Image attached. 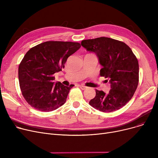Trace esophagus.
Returning <instances> with one entry per match:
<instances>
[{
	"label": "esophagus",
	"mask_w": 158,
	"mask_h": 158,
	"mask_svg": "<svg viewBox=\"0 0 158 158\" xmlns=\"http://www.w3.org/2000/svg\"><path fill=\"white\" fill-rule=\"evenodd\" d=\"M79 87H80V88H81V89H82V90L86 89L87 88V86H84V85H79Z\"/></svg>",
	"instance_id": "obj_1"
}]
</instances>
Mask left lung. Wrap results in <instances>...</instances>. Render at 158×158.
I'll list each match as a JSON object with an SVG mask.
<instances>
[{
	"mask_svg": "<svg viewBox=\"0 0 158 158\" xmlns=\"http://www.w3.org/2000/svg\"><path fill=\"white\" fill-rule=\"evenodd\" d=\"M82 46L95 52L102 66L100 76L110 79L108 94L95 89L89 104L102 112L117 111L134 95L139 82V64L131 48L123 41L107 37L85 40ZM107 81V80H106Z\"/></svg>",
	"mask_w": 158,
	"mask_h": 158,
	"instance_id": "obj_1",
	"label": "left lung"
}]
</instances>
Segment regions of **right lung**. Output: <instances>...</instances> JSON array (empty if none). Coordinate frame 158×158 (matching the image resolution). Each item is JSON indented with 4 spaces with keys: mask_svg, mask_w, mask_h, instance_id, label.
Returning <instances> with one entry per match:
<instances>
[{
    "mask_svg": "<svg viewBox=\"0 0 158 158\" xmlns=\"http://www.w3.org/2000/svg\"><path fill=\"white\" fill-rule=\"evenodd\" d=\"M81 47L78 42L48 41L30 48L19 66L22 94L32 107L52 111L63 105L70 89L54 82V74L64 69L68 57Z\"/></svg>",
    "mask_w": 158,
    "mask_h": 158,
    "instance_id": "add662e5",
    "label": "right lung"
}]
</instances>
